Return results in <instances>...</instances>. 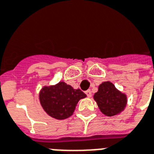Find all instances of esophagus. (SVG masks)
Returning a JSON list of instances; mask_svg holds the SVG:
<instances>
[{"label": "esophagus", "mask_w": 154, "mask_h": 154, "mask_svg": "<svg viewBox=\"0 0 154 154\" xmlns=\"http://www.w3.org/2000/svg\"><path fill=\"white\" fill-rule=\"evenodd\" d=\"M85 93L88 97H91V90H87L85 91Z\"/></svg>", "instance_id": "obj_1"}]
</instances>
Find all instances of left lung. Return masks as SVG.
<instances>
[{
	"label": "left lung",
	"instance_id": "1",
	"mask_svg": "<svg viewBox=\"0 0 154 154\" xmlns=\"http://www.w3.org/2000/svg\"><path fill=\"white\" fill-rule=\"evenodd\" d=\"M94 100L101 112L108 116L120 113L127 103L125 95L119 91L110 82H104L99 86L98 91L94 95Z\"/></svg>",
	"mask_w": 154,
	"mask_h": 154
}]
</instances>
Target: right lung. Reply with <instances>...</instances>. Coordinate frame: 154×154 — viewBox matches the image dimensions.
Masks as SVG:
<instances>
[{
  "label": "right lung",
  "mask_w": 154,
  "mask_h": 154,
  "mask_svg": "<svg viewBox=\"0 0 154 154\" xmlns=\"http://www.w3.org/2000/svg\"><path fill=\"white\" fill-rule=\"evenodd\" d=\"M80 89H74L64 82L45 87L40 92V102L46 113L58 120L71 116L79 100L86 97Z\"/></svg>",
  "instance_id": "obj_1"
}]
</instances>
